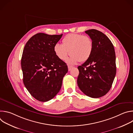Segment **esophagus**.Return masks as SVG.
<instances>
[{
  "mask_svg": "<svg viewBox=\"0 0 133 133\" xmlns=\"http://www.w3.org/2000/svg\"><path fill=\"white\" fill-rule=\"evenodd\" d=\"M72 68V66H69V65H68V71H70Z\"/></svg>",
  "mask_w": 133,
  "mask_h": 133,
  "instance_id": "esophagus-1",
  "label": "esophagus"
}]
</instances>
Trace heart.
<instances>
[{
	"label": "heart",
	"instance_id": "b5f03b06",
	"mask_svg": "<svg viewBox=\"0 0 133 133\" xmlns=\"http://www.w3.org/2000/svg\"><path fill=\"white\" fill-rule=\"evenodd\" d=\"M62 45H55L54 52L59 59L65 61L69 52L71 57L68 62L71 64H75L78 62L83 63L87 61L93 49V43L90 38L80 34H68L62 39Z\"/></svg>",
	"mask_w": 133,
	"mask_h": 133
}]
</instances>
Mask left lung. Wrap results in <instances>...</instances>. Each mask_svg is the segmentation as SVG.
Here are the masks:
<instances>
[{
	"instance_id": "obj_1",
	"label": "left lung",
	"mask_w": 133,
	"mask_h": 133,
	"mask_svg": "<svg viewBox=\"0 0 133 133\" xmlns=\"http://www.w3.org/2000/svg\"><path fill=\"white\" fill-rule=\"evenodd\" d=\"M93 43L89 58L78 67L77 84L86 95L99 98L110 90L115 78L116 67L114 47L108 38L96 29L85 31Z\"/></svg>"
}]
</instances>
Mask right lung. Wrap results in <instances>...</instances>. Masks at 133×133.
<instances>
[{
    "label": "right lung",
    "instance_id": "add662e5",
    "mask_svg": "<svg viewBox=\"0 0 133 133\" xmlns=\"http://www.w3.org/2000/svg\"><path fill=\"white\" fill-rule=\"evenodd\" d=\"M62 35L38 33L30 38L23 50V82L31 95L40 102H47L57 94L68 71L66 64L54 51Z\"/></svg>",
    "mask_w": 133,
    "mask_h": 133
}]
</instances>
